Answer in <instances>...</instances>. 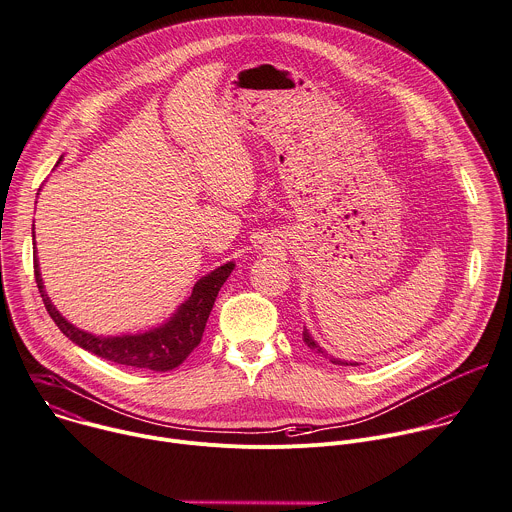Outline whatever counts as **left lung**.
Instances as JSON below:
<instances>
[{
    "label": "left lung",
    "instance_id": "1",
    "mask_svg": "<svg viewBox=\"0 0 512 512\" xmlns=\"http://www.w3.org/2000/svg\"><path fill=\"white\" fill-rule=\"evenodd\" d=\"M301 335H303V342H305V346H307V348H309L313 354H319V356H323V358H325V360H329L331 364H335V366H358L356 362H344V360H337V358H331V356H327V354H325V352H323V350H321V348H319V346L313 342V337L309 335V331H307L305 327H303V333H301Z\"/></svg>",
    "mask_w": 512,
    "mask_h": 512
}]
</instances>
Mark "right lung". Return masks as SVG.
Instances as JSON below:
<instances>
[{"label":"right lung","mask_w":512,"mask_h":512,"mask_svg":"<svg viewBox=\"0 0 512 512\" xmlns=\"http://www.w3.org/2000/svg\"><path fill=\"white\" fill-rule=\"evenodd\" d=\"M233 267L235 263H225L207 277L199 279L193 287L191 297L179 307L175 317H170V321L164 323L162 327L136 335L100 337L74 327L56 311V307L44 291L38 261L34 259V275L42 301L54 323L68 339H72L76 346L84 348L86 352H92L94 356L104 358L108 362L130 368H144L152 372H168L179 368L201 344L205 325L219 295V289L231 275Z\"/></svg>","instance_id":"1"}]
</instances>
